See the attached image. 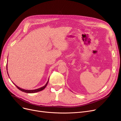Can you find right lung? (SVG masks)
<instances>
[{
	"mask_svg": "<svg viewBox=\"0 0 121 121\" xmlns=\"http://www.w3.org/2000/svg\"><path fill=\"white\" fill-rule=\"evenodd\" d=\"M7 70H8V69H7ZM7 73H8V75H9V73H8V71H7ZM48 81H49V78H48V81L47 83H46V84L44 86H42V87H40V88L36 89H34V90H26V89H22V88H20V87H19V86H17V85H16L14 83H13V82H12V83L15 85V86H16L20 90H21V91H22V92H25V93H36V92H37L41 91L43 90L44 89H45V87H46V86H47L48 84Z\"/></svg>",
	"mask_w": 121,
	"mask_h": 121,
	"instance_id": "1",
	"label": "right lung"
}]
</instances>
